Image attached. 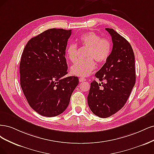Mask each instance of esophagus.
Wrapping results in <instances>:
<instances>
[{
	"label": "esophagus",
	"instance_id": "esophagus-1",
	"mask_svg": "<svg viewBox=\"0 0 154 154\" xmlns=\"http://www.w3.org/2000/svg\"><path fill=\"white\" fill-rule=\"evenodd\" d=\"M79 82H82L85 81L86 79H84V78H83V77H80V78L79 79Z\"/></svg>",
	"mask_w": 154,
	"mask_h": 154
}]
</instances>
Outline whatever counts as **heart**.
Wrapping results in <instances>:
<instances>
[{
	"label": "heart",
	"mask_w": 154,
	"mask_h": 154,
	"mask_svg": "<svg viewBox=\"0 0 154 154\" xmlns=\"http://www.w3.org/2000/svg\"><path fill=\"white\" fill-rule=\"evenodd\" d=\"M82 46L88 48L85 61L78 60L70 68L73 75L86 77L95 69V61L98 64L105 63L111 52V42L108 38H101L95 32L84 33L79 38ZM77 54V45L75 43L69 44L66 47V57L72 62L75 61Z\"/></svg>",
	"instance_id": "obj_1"
}]
</instances>
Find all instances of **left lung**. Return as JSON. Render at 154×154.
Segmentation results:
<instances>
[{"label": "left lung", "mask_w": 154, "mask_h": 154, "mask_svg": "<svg viewBox=\"0 0 154 154\" xmlns=\"http://www.w3.org/2000/svg\"><path fill=\"white\" fill-rule=\"evenodd\" d=\"M110 34L112 49L108 60L96 73L101 83L93 81L88 96V103L93 114L107 118L125 105L136 82L135 57L131 44L114 29Z\"/></svg>", "instance_id": "8db88e82"}]
</instances>
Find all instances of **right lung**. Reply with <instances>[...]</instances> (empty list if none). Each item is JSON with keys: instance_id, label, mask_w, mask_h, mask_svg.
<instances>
[{"instance_id": "1", "label": "right lung", "mask_w": 154, "mask_h": 154, "mask_svg": "<svg viewBox=\"0 0 154 154\" xmlns=\"http://www.w3.org/2000/svg\"><path fill=\"white\" fill-rule=\"evenodd\" d=\"M72 30L50 29L31 38L25 47L20 63V86L33 110L53 117L66 110L79 84L68 73L65 58Z\"/></svg>"}]
</instances>
